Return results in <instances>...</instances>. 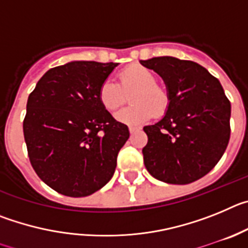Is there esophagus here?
<instances>
[{"label":"esophagus","instance_id":"1","mask_svg":"<svg viewBox=\"0 0 248 248\" xmlns=\"http://www.w3.org/2000/svg\"><path fill=\"white\" fill-rule=\"evenodd\" d=\"M140 128L138 126H129V131H130V134H134L135 131H139Z\"/></svg>","mask_w":248,"mask_h":248}]
</instances>
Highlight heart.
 <instances>
[{
	"label": "heart",
	"mask_w": 248,
	"mask_h": 248,
	"mask_svg": "<svg viewBox=\"0 0 248 248\" xmlns=\"http://www.w3.org/2000/svg\"><path fill=\"white\" fill-rule=\"evenodd\" d=\"M154 72L144 65L133 64L118 73V83L105 79L98 91V99L108 111L117 110L130 94L131 105L115 114V119L124 124H140L155 117L163 115L169 105L165 91L157 87Z\"/></svg>",
	"instance_id": "1"
}]
</instances>
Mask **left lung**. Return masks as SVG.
Returning <instances> with one entry per match:
<instances>
[{
    "mask_svg": "<svg viewBox=\"0 0 248 248\" xmlns=\"http://www.w3.org/2000/svg\"><path fill=\"white\" fill-rule=\"evenodd\" d=\"M140 63L163 78L169 97L165 117L144 126L146 170L164 183H194L211 171L226 150L231 103L217 78L198 63L175 57Z\"/></svg>",
    "mask_w": 248,
    "mask_h": 248,
    "instance_id": "left-lung-1",
    "label": "left lung"
}]
</instances>
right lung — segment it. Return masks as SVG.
Segmentation results:
<instances>
[{
  "mask_svg": "<svg viewBox=\"0 0 248 248\" xmlns=\"http://www.w3.org/2000/svg\"><path fill=\"white\" fill-rule=\"evenodd\" d=\"M118 63L76 61L46 72L27 100L23 135L31 165L59 194L83 198L113 176L129 138L98 99Z\"/></svg>",
  "mask_w": 248,
  "mask_h": 248,
  "instance_id": "right-lung-1",
  "label": "right lung"
}]
</instances>
